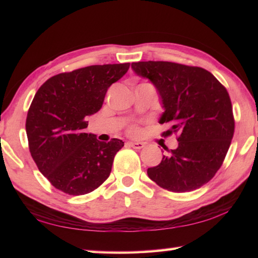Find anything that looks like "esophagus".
<instances>
[{
  "label": "esophagus",
  "instance_id": "obj_1",
  "mask_svg": "<svg viewBox=\"0 0 258 258\" xmlns=\"http://www.w3.org/2000/svg\"><path fill=\"white\" fill-rule=\"evenodd\" d=\"M128 145L132 147V148H134V149H142V148L145 147V143H143V142H133V141H131V142H128Z\"/></svg>",
  "mask_w": 258,
  "mask_h": 258
}]
</instances>
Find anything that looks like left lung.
Instances as JSON below:
<instances>
[{"mask_svg":"<svg viewBox=\"0 0 258 258\" xmlns=\"http://www.w3.org/2000/svg\"><path fill=\"white\" fill-rule=\"evenodd\" d=\"M156 87L164 112L159 123L177 134L178 146L148 168V176L173 192L196 190L221 167L233 138L232 104L225 87L206 69L168 61L132 63Z\"/></svg>","mask_w":258,"mask_h":258,"instance_id":"1","label":"left lung"}]
</instances>
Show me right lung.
Returning a JSON list of instances; mask_svg holds the SVG:
<instances>
[{
  "label": "right lung",
  "instance_id": "add662e5",
  "mask_svg": "<svg viewBox=\"0 0 258 258\" xmlns=\"http://www.w3.org/2000/svg\"><path fill=\"white\" fill-rule=\"evenodd\" d=\"M128 68L130 63L98 64L62 73L49 78L35 94L26 119L29 151L40 172L58 190L86 195L110 175L124 142H101L84 130L87 117L101 109L108 87Z\"/></svg>",
  "mask_w": 258,
  "mask_h": 258
}]
</instances>
